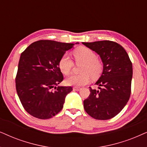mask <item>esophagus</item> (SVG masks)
I'll list each match as a JSON object with an SVG mask.
<instances>
[{"label":"esophagus","mask_w":147,"mask_h":147,"mask_svg":"<svg viewBox=\"0 0 147 147\" xmlns=\"http://www.w3.org/2000/svg\"><path fill=\"white\" fill-rule=\"evenodd\" d=\"M80 89H81V88H80V87H73L74 91H79Z\"/></svg>","instance_id":"34e87169"}]
</instances>
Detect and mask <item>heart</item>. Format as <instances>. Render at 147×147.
Masks as SVG:
<instances>
[{
    "mask_svg": "<svg viewBox=\"0 0 147 147\" xmlns=\"http://www.w3.org/2000/svg\"><path fill=\"white\" fill-rule=\"evenodd\" d=\"M72 55L77 64H83L79 75H73L68 77L66 83L68 85L82 86L86 85L90 81V76L93 79L99 77L102 72L103 64L96 58V54L93 50L87 47L81 46L72 52ZM73 62L69 56L64 54L60 58L58 66L64 75H68L73 68Z\"/></svg>",
    "mask_w": 147,
    "mask_h": 147,
    "instance_id": "1",
    "label": "heart"
}]
</instances>
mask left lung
Segmentation results:
<instances>
[{"label": "left lung", "mask_w": 147, "mask_h": 147, "mask_svg": "<svg viewBox=\"0 0 147 147\" xmlns=\"http://www.w3.org/2000/svg\"><path fill=\"white\" fill-rule=\"evenodd\" d=\"M98 54L103 64V72L90 95L83 101L86 112L96 120H109L116 116L130 97L132 64L122 46L109 40L83 42Z\"/></svg>", "instance_id": "8db88e82"}]
</instances>
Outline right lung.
Instances as JSON below:
<instances>
[{"mask_svg":"<svg viewBox=\"0 0 147 147\" xmlns=\"http://www.w3.org/2000/svg\"><path fill=\"white\" fill-rule=\"evenodd\" d=\"M74 45L39 40L21 53L15 79L16 90L25 111L32 116L46 120L62 110L66 95L72 88L56 87L64 79L58 62Z\"/></svg>","mask_w":147,"mask_h":147,"instance_id":"obj_1","label":"right lung"}]
</instances>
